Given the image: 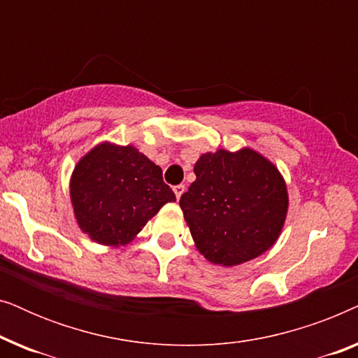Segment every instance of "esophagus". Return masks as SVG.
Masks as SVG:
<instances>
[{
  "mask_svg": "<svg viewBox=\"0 0 358 358\" xmlns=\"http://www.w3.org/2000/svg\"><path fill=\"white\" fill-rule=\"evenodd\" d=\"M173 190H174L176 197H178V199H180V195H182V194H184V190H185V185H184V184L174 185V187H173Z\"/></svg>",
  "mask_w": 358,
  "mask_h": 358,
  "instance_id": "34e87169",
  "label": "esophagus"
}]
</instances>
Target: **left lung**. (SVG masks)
Here are the masks:
<instances>
[{"label": "left lung", "mask_w": 358, "mask_h": 358, "mask_svg": "<svg viewBox=\"0 0 358 358\" xmlns=\"http://www.w3.org/2000/svg\"><path fill=\"white\" fill-rule=\"evenodd\" d=\"M195 180L179 200L195 246L207 261L231 267L275 244L288 210L287 185L267 158L251 148L205 153Z\"/></svg>", "instance_id": "obj_1"}]
</instances>
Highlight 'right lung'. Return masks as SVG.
<instances>
[{
  "label": "right lung",
  "instance_id": "right-lung-1",
  "mask_svg": "<svg viewBox=\"0 0 358 358\" xmlns=\"http://www.w3.org/2000/svg\"><path fill=\"white\" fill-rule=\"evenodd\" d=\"M81 231L104 246H124L176 195L163 171L135 146L101 143L83 156L70 182Z\"/></svg>",
  "mask_w": 358,
  "mask_h": 358
}]
</instances>
